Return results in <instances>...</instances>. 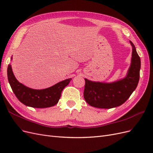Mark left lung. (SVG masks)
Returning a JSON list of instances; mask_svg holds the SVG:
<instances>
[{
	"mask_svg": "<svg viewBox=\"0 0 153 153\" xmlns=\"http://www.w3.org/2000/svg\"><path fill=\"white\" fill-rule=\"evenodd\" d=\"M132 47L131 64L124 78L111 83L93 82L85 78L84 97L86 102L99 108H112L123 105L136 89L140 78L141 62L135 45Z\"/></svg>",
	"mask_w": 153,
	"mask_h": 153,
	"instance_id": "left-lung-1",
	"label": "left lung"
}]
</instances>
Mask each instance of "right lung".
<instances>
[{
    "mask_svg": "<svg viewBox=\"0 0 153 153\" xmlns=\"http://www.w3.org/2000/svg\"><path fill=\"white\" fill-rule=\"evenodd\" d=\"M7 78L13 92L21 103L27 106L38 108L51 107L56 105L62 90L71 80V78H68L44 89H31L16 80L11 64L7 67Z\"/></svg>",
    "mask_w": 153,
    "mask_h": 153,
    "instance_id": "obj_1",
    "label": "right lung"
}]
</instances>
